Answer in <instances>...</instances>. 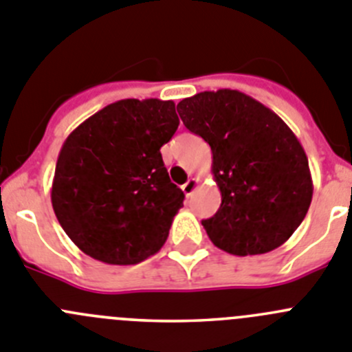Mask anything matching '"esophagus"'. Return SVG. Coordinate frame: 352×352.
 <instances>
[{
    "mask_svg": "<svg viewBox=\"0 0 352 352\" xmlns=\"http://www.w3.org/2000/svg\"><path fill=\"white\" fill-rule=\"evenodd\" d=\"M196 188H198V179H195V177H192V179H189L188 182L184 184L182 191H184V195H186L189 198V196H191L192 192H195Z\"/></svg>",
    "mask_w": 352,
    "mask_h": 352,
    "instance_id": "esophagus-1",
    "label": "esophagus"
}]
</instances>
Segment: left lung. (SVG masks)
Masks as SVG:
<instances>
[{
  "mask_svg": "<svg viewBox=\"0 0 352 352\" xmlns=\"http://www.w3.org/2000/svg\"><path fill=\"white\" fill-rule=\"evenodd\" d=\"M184 126L212 151L221 207L201 221L215 247L235 256L283 245L312 201L309 160L275 112L240 91H205L177 105Z\"/></svg>",
  "mask_w": 352,
  "mask_h": 352,
  "instance_id": "8db88e82",
  "label": "left lung"
}]
</instances>
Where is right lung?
Wrapping results in <instances>:
<instances>
[{"label":"right lung","mask_w":352,"mask_h":352,"mask_svg":"<svg viewBox=\"0 0 352 352\" xmlns=\"http://www.w3.org/2000/svg\"><path fill=\"white\" fill-rule=\"evenodd\" d=\"M179 128L173 101L121 100L69 133L52 180V208L72 242L109 265H137L168 239L184 192L160 148Z\"/></svg>","instance_id":"add662e5"}]
</instances>
